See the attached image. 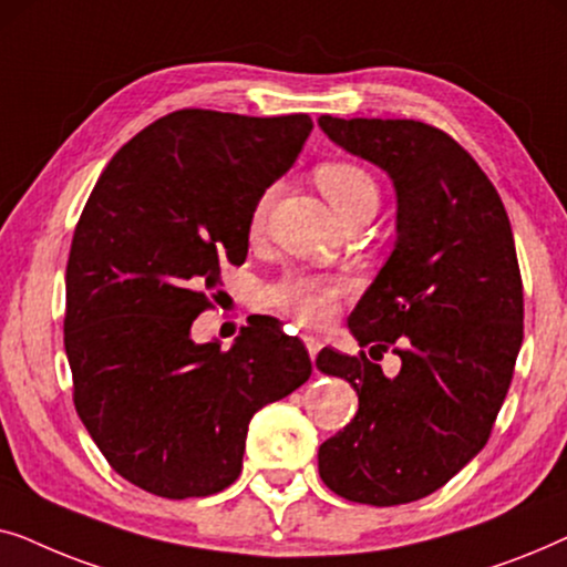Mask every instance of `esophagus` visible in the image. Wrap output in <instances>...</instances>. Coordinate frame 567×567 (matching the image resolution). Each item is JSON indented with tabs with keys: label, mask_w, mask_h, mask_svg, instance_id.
Instances as JSON below:
<instances>
[{
	"label": "esophagus",
	"mask_w": 567,
	"mask_h": 567,
	"mask_svg": "<svg viewBox=\"0 0 567 567\" xmlns=\"http://www.w3.org/2000/svg\"><path fill=\"white\" fill-rule=\"evenodd\" d=\"M305 346H307V351H309V359H317V353H320V348H322V343H320V338H315V336H305Z\"/></svg>",
	"instance_id": "esophagus-1"
}]
</instances>
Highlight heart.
I'll use <instances>...</instances> for the list:
<instances>
[{
	"label": "heart",
	"instance_id": "heart-1",
	"mask_svg": "<svg viewBox=\"0 0 567 567\" xmlns=\"http://www.w3.org/2000/svg\"><path fill=\"white\" fill-rule=\"evenodd\" d=\"M315 183L324 193L332 208L343 216L346 221L361 219V216H374L379 208V185L374 175L359 162L351 159H328L315 167ZM276 190L266 188L252 204L250 229L260 231L268 219L270 204H274ZM346 284L336 276L324 274H305V270H289L266 289V301L278 312L291 315L301 324H322L336 312L338 299L343 297Z\"/></svg>",
	"mask_w": 567,
	"mask_h": 567
}]
</instances>
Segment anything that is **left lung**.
Listing matches in <instances>:
<instances>
[{
    "instance_id": "8db88e82",
    "label": "left lung",
    "mask_w": 567,
    "mask_h": 567,
    "mask_svg": "<svg viewBox=\"0 0 567 567\" xmlns=\"http://www.w3.org/2000/svg\"><path fill=\"white\" fill-rule=\"evenodd\" d=\"M332 142L398 190V245L348 328L374 355L322 348L317 369L353 384L359 413L320 446L340 498L400 506L446 485L491 439L524 340V284L495 185L446 131L413 118H332Z\"/></svg>"
}]
</instances>
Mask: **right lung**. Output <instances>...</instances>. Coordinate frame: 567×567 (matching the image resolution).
Segmentation results:
<instances>
[{"label": "right lung", "mask_w": 567, "mask_h": 567, "mask_svg": "<svg viewBox=\"0 0 567 567\" xmlns=\"http://www.w3.org/2000/svg\"><path fill=\"white\" fill-rule=\"evenodd\" d=\"M307 113L183 107L123 144L76 221L64 348L74 408L107 464L159 498H204L239 477L247 425L312 374L299 338L247 324L196 346L224 262H245L250 212L299 157Z\"/></svg>", "instance_id": "add662e5"}]
</instances>
